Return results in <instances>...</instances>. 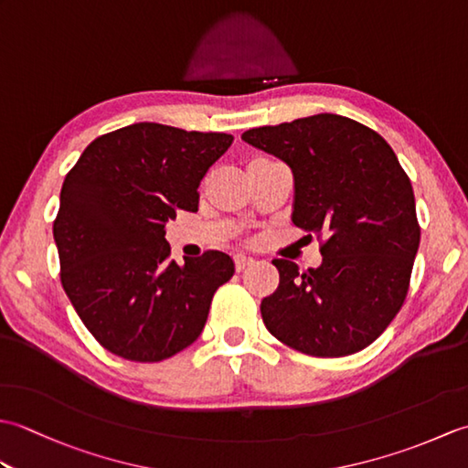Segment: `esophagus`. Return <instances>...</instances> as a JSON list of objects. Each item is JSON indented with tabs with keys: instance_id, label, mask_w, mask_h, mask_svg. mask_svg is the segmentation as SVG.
Segmentation results:
<instances>
[{
	"instance_id": "34e87169",
	"label": "esophagus",
	"mask_w": 468,
	"mask_h": 468,
	"mask_svg": "<svg viewBox=\"0 0 468 468\" xmlns=\"http://www.w3.org/2000/svg\"><path fill=\"white\" fill-rule=\"evenodd\" d=\"M253 263H255V260H253V257H250V255H245V253H237L235 255L237 271H243V270H247V267L253 265Z\"/></svg>"
}]
</instances>
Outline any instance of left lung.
Listing matches in <instances>:
<instances>
[{
    "instance_id": "obj_1",
    "label": "left lung",
    "mask_w": 468,
    "mask_h": 468,
    "mask_svg": "<svg viewBox=\"0 0 468 468\" xmlns=\"http://www.w3.org/2000/svg\"><path fill=\"white\" fill-rule=\"evenodd\" d=\"M243 141L292 168V221L322 237V265L275 260L280 285L261 302L267 330L317 357L370 346L400 312L420 243L410 178L370 128L314 114L251 128Z\"/></svg>"
}]
</instances>
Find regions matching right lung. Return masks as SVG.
<instances>
[{"label": "right lung", "mask_w": 468, "mask_h": 468, "mask_svg": "<svg viewBox=\"0 0 468 468\" xmlns=\"http://www.w3.org/2000/svg\"><path fill=\"white\" fill-rule=\"evenodd\" d=\"M233 136L136 122L98 136L64 178L54 241L59 277L98 342L133 362H161L201 335L231 257L168 260L176 211H198L203 176Z\"/></svg>", "instance_id": "obj_1"}]
</instances>
